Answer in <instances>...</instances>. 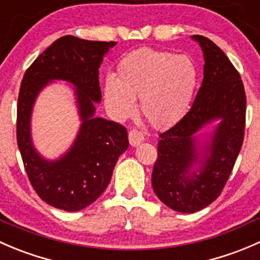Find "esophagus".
<instances>
[{
    "label": "esophagus",
    "mask_w": 260,
    "mask_h": 260,
    "mask_svg": "<svg viewBox=\"0 0 260 260\" xmlns=\"http://www.w3.org/2000/svg\"><path fill=\"white\" fill-rule=\"evenodd\" d=\"M128 140L132 146H138L141 142H143L145 137H143L142 132H140L138 129H132L128 133Z\"/></svg>",
    "instance_id": "esophagus-1"
}]
</instances>
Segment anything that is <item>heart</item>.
<instances>
[{
    "label": "heart",
    "mask_w": 260,
    "mask_h": 260,
    "mask_svg": "<svg viewBox=\"0 0 260 260\" xmlns=\"http://www.w3.org/2000/svg\"><path fill=\"white\" fill-rule=\"evenodd\" d=\"M198 81V67L189 55L143 48L118 62L115 77L104 80L103 98L108 112L118 120L135 115V99L140 98L146 120L164 129L188 113Z\"/></svg>",
    "instance_id": "obj_1"
}]
</instances>
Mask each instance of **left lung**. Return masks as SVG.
Here are the masks:
<instances>
[{
  "instance_id": "1",
  "label": "left lung",
  "mask_w": 260,
  "mask_h": 260,
  "mask_svg": "<svg viewBox=\"0 0 260 260\" xmlns=\"http://www.w3.org/2000/svg\"><path fill=\"white\" fill-rule=\"evenodd\" d=\"M205 58L203 81L189 112L160 135L152 188L171 210L194 213L222 191L241 150L245 132L246 96L240 74L228 55L208 38L193 35ZM220 119L206 146L195 133Z\"/></svg>"
}]
</instances>
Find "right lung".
Returning a JSON list of instances; mask_svg holds the SVG:
<instances>
[{
	"instance_id": "obj_1",
	"label": "right lung",
	"mask_w": 260,
	"mask_h": 260,
	"mask_svg": "<svg viewBox=\"0 0 260 260\" xmlns=\"http://www.w3.org/2000/svg\"><path fill=\"white\" fill-rule=\"evenodd\" d=\"M115 42H92L66 35L52 43L26 70L17 99L16 137L27 178L48 205L69 212L87 207L107 189L119 156L128 148L127 129L95 117L102 102L99 67ZM53 79L75 86L82 127L72 148L57 160L35 150L29 132L34 103Z\"/></svg>"
}]
</instances>
